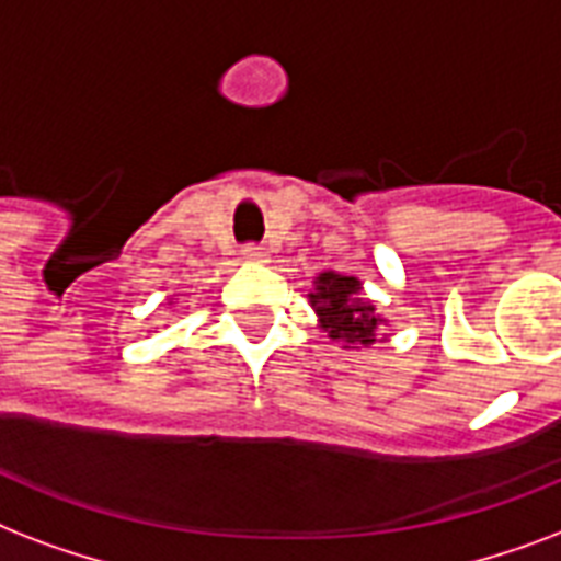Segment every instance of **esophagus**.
Masks as SVG:
<instances>
[{"label":"esophagus","mask_w":561,"mask_h":561,"mask_svg":"<svg viewBox=\"0 0 561 561\" xmlns=\"http://www.w3.org/2000/svg\"><path fill=\"white\" fill-rule=\"evenodd\" d=\"M242 260L245 263H266L268 260V251L263 249V245H254V242H249V245H242Z\"/></svg>","instance_id":"obj_1"}]
</instances>
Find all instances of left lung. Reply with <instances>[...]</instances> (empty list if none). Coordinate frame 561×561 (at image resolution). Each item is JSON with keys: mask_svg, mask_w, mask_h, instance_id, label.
Instances as JSON below:
<instances>
[{"mask_svg": "<svg viewBox=\"0 0 561 561\" xmlns=\"http://www.w3.org/2000/svg\"><path fill=\"white\" fill-rule=\"evenodd\" d=\"M359 289H363V284L357 277L321 272L319 280H316V293H310V304L319 312L321 328L328 330L330 340L345 342V348L375 345L377 328L383 324L375 304L359 298Z\"/></svg>", "mask_w": 561, "mask_h": 561, "instance_id": "left-lung-1", "label": "left lung"}]
</instances>
